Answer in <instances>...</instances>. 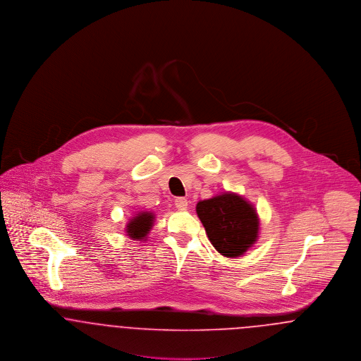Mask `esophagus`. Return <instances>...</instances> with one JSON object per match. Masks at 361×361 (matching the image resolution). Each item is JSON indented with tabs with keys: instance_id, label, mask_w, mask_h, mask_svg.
I'll list each match as a JSON object with an SVG mask.
<instances>
[{
	"instance_id": "1",
	"label": "esophagus",
	"mask_w": 361,
	"mask_h": 361,
	"mask_svg": "<svg viewBox=\"0 0 361 361\" xmlns=\"http://www.w3.org/2000/svg\"><path fill=\"white\" fill-rule=\"evenodd\" d=\"M174 206L177 207L178 209L184 211V209L188 208V200H187L185 197H177V199L174 200Z\"/></svg>"
}]
</instances>
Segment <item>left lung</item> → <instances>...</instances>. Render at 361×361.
Here are the masks:
<instances>
[{
  "label": "left lung",
  "instance_id": "left-lung-1",
  "mask_svg": "<svg viewBox=\"0 0 361 361\" xmlns=\"http://www.w3.org/2000/svg\"><path fill=\"white\" fill-rule=\"evenodd\" d=\"M196 212L208 240L222 256H242L257 240L256 209L240 195L224 193L202 200Z\"/></svg>",
  "mask_w": 361,
  "mask_h": 361
}]
</instances>
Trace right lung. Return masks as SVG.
Here are the masks:
<instances>
[{
    "mask_svg": "<svg viewBox=\"0 0 361 361\" xmlns=\"http://www.w3.org/2000/svg\"><path fill=\"white\" fill-rule=\"evenodd\" d=\"M154 215L152 212H140L127 224V234L134 240H145L150 228L153 227Z\"/></svg>",
    "mask_w": 361,
    "mask_h": 361,
    "instance_id": "obj_1",
    "label": "right lung"
}]
</instances>
